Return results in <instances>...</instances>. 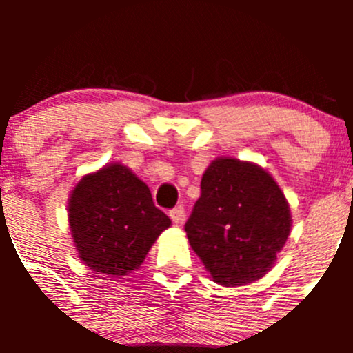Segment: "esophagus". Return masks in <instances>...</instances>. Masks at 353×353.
<instances>
[{
    "mask_svg": "<svg viewBox=\"0 0 353 353\" xmlns=\"http://www.w3.org/2000/svg\"><path fill=\"white\" fill-rule=\"evenodd\" d=\"M170 219H172L174 223H181L184 220V206H176V208H172L169 212Z\"/></svg>",
    "mask_w": 353,
    "mask_h": 353,
    "instance_id": "1",
    "label": "esophagus"
}]
</instances>
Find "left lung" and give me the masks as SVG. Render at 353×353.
Returning a JSON list of instances; mask_svg holds the SVG:
<instances>
[{"mask_svg": "<svg viewBox=\"0 0 353 353\" xmlns=\"http://www.w3.org/2000/svg\"><path fill=\"white\" fill-rule=\"evenodd\" d=\"M290 210L266 170L236 159L210 163L184 230L216 283L261 279L290 234Z\"/></svg>", "mask_w": 353, "mask_h": 353, "instance_id": "obj_1", "label": "left lung"}]
</instances>
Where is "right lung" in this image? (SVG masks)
I'll return each mask as SVG.
<instances>
[{"instance_id": "add662e5", "label": "right lung", "mask_w": 353, "mask_h": 353, "mask_svg": "<svg viewBox=\"0 0 353 353\" xmlns=\"http://www.w3.org/2000/svg\"><path fill=\"white\" fill-rule=\"evenodd\" d=\"M68 210L78 254L104 275H130L170 225L147 184L121 163L85 176Z\"/></svg>"}]
</instances>
